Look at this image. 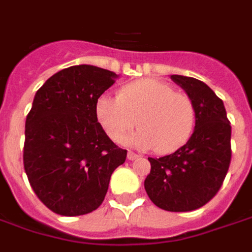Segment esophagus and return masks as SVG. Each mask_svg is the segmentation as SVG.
Returning a JSON list of instances; mask_svg holds the SVG:
<instances>
[{
    "label": "esophagus",
    "instance_id": "obj_1",
    "mask_svg": "<svg viewBox=\"0 0 252 252\" xmlns=\"http://www.w3.org/2000/svg\"><path fill=\"white\" fill-rule=\"evenodd\" d=\"M139 156L137 153H134V152H130V150H128V153H127V158L130 159V161H133V159H137L138 158Z\"/></svg>",
    "mask_w": 252,
    "mask_h": 252
}]
</instances>
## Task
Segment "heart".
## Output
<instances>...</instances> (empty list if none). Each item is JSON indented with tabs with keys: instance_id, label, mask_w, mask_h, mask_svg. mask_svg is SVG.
Here are the masks:
<instances>
[{
	"instance_id": "1",
	"label": "heart",
	"mask_w": 252,
	"mask_h": 252,
	"mask_svg": "<svg viewBox=\"0 0 252 252\" xmlns=\"http://www.w3.org/2000/svg\"><path fill=\"white\" fill-rule=\"evenodd\" d=\"M95 117L108 138L118 144L137 126L138 119L141 130L130 142L168 154L188 142L196 126L197 108L189 94L174 91L164 82L145 79L124 86L117 96H100Z\"/></svg>"
}]
</instances>
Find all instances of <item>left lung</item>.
I'll list each match as a JSON object with an SVG mask.
<instances>
[{
  "label": "left lung",
  "mask_w": 252,
  "mask_h": 252,
  "mask_svg": "<svg viewBox=\"0 0 252 252\" xmlns=\"http://www.w3.org/2000/svg\"><path fill=\"white\" fill-rule=\"evenodd\" d=\"M172 79L194 100L197 119L192 137L174 153L152 158L146 193L158 208L193 211L214 199L231 162V122L223 100L201 80L181 75Z\"/></svg>",
  "instance_id": "obj_1"
}]
</instances>
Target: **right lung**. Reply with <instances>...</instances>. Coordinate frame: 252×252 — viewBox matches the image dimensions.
Returning a JSON list of instances; mask_svg holds the SVG:
<instances>
[{"label":"right lung","instance_id":"right-lung-1","mask_svg":"<svg viewBox=\"0 0 252 252\" xmlns=\"http://www.w3.org/2000/svg\"><path fill=\"white\" fill-rule=\"evenodd\" d=\"M117 75L94 65L64 68L38 88L25 122L24 169L41 203L63 216L93 212L127 156L95 117Z\"/></svg>","mask_w":252,"mask_h":252}]
</instances>
